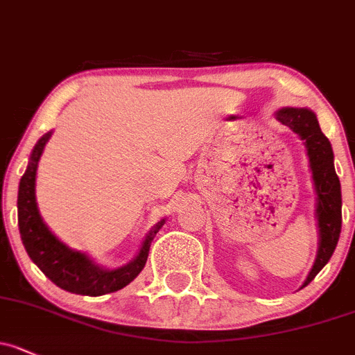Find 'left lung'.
<instances>
[{
	"label": "left lung",
	"mask_w": 355,
	"mask_h": 355,
	"mask_svg": "<svg viewBox=\"0 0 355 355\" xmlns=\"http://www.w3.org/2000/svg\"><path fill=\"white\" fill-rule=\"evenodd\" d=\"M277 121L284 124L293 132H296L304 141L308 151L309 168L313 173L316 190V219H318V255L313 263L311 272L306 277L304 286H308L316 277L320 270L327 266L334 255L342 230V192L340 180L335 173L334 151L330 141L320 129L316 115L308 109H286L277 110Z\"/></svg>",
	"instance_id": "8db88e82"
}]
</instances>
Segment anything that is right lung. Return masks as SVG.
Here are the masks:
<instances>
[{
	"label": "right lung",
	"mask_w": 355,
	"mask_h": 355,
	"mask_svg": "<svg viewBox=\"0 0 355 355\" xmlns=\"http://www.w3.org/2000/svg\"><path fill=\"white\" fill-rule=\"evenodd\" d=\"M51 134H44L33 146L28 166L18 187V227H20L21 241L32 262L61 289L83 296H102L107 293H115L132 282L146 266L149 246L156 233L165 225V219H162L146 234V240L143 241L136 259L128 266L114 270L96 266L88 255L71 250L69 246L59 241L51 233L49 227L44 225L35 202L37 166Z\"/></svg>",
	"instance_id": "obj_1"
}]
</instances>
